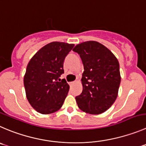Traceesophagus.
<instances>
[{"label": "esophagus", "mask_w": 146, "mask_h": 146, "mask_svg": "<svg viewBox=\"0 0 146 146\" xmlns=\"http://www.w3.org/2000/svg\"><path fill=\"white\" fill-rule=\"evenodd\" d=\"M74 83H75V82H71L69 83V84H70V85H73Z\"/></svg>", "instance_id": "1"}]
</instances>
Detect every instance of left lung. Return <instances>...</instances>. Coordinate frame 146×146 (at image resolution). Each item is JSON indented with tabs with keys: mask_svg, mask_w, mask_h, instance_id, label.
<instances>
[{
	"mask_svg": "<svg viewBox=\"0 0 146 146\" xmlns=\"http://www.w3.org/2000/svg\"><path fill=\"white\" fill-rule=\"evenodd\" d=\"M73 51L80 54L84 69L82 92L75 98L78 107L87 113H102L117 97L121 80L118 61L107 47L97 41L81 43Z\"/></svg>",
	"mask_w": 146,
	"mask_h": 146,
	"instance_id": "obj_1",
	"label": "left lung"
}]
</instances>
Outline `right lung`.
I'll list each match as a JSON object with an SVG mask.
<instances>
[{
  "label": "right lung",
  "instance_id": "1",
  "mask_svg": "<svg viewBox=\"0 0 146 146\" xmlns=\"http://www.w3.org/2000/svg\"><path fill=\"white\" fill-rule=\"evenodd\" d=\"M74 44L51 42L38 50L26 67L23 80L29 103L41 114L53 113L62 108L69 86L64 74V61Z\"/></svg>",
  "mask_w": 146,
  "mask_h": 146
}]
</instances>
